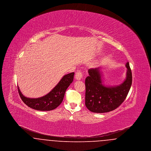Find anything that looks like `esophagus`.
I'll list each match as a JSON object with an SVG mask.
<instances>
[{
	"label": "esophagus",
	"instance_id": "34e87169",
	"mask_svg": "<svg viewBox=\"0 0 151 151\" xmlns=\"http://www.w3.org/2000/svg\"><path fill=\"white\" fill-rule=\"evenodd\" d=\"M83 73L82 72L80 71H78V72H76L75 73V78L76 80H81V79L83 78Z\"/></svg>",
	"mask_w": 151,
	"mask_h": 151
}]
</instances>
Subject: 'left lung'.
<instances>
[{
	"label": "left lung",
	"mask_w": 151,
	"mask_h": 151,
	"mask_svg": "<svg viewBox=\"0 0 151 151\" xmlns=\"http://www.w3.org/2000/svg\"><path fill=\"white\" fill-rule=\"evenodd\" d=\"M126 79L115 86H105L100 67L88 70L86 79V106L96 113L111 111L118 108L126 99L132 84V73L129 63L125 65Z\"/></svg>",
	"instance_id": "left-lung-1"
}]
</instances>
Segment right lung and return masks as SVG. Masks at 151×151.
Returning <instances> with one entry per match:
<instances>
[{"label": "right lung", "mask_w": 151, "mask_h": 151, "mask_svg": "<svg viewBox=\"0 0 151 151\" xmlns=\"http://www.w3.org/2000/svg\"><path fill=\"white\" fill-rule=\"evenodd\" d=\"M74 72L64 75L50 92L38 98H29L23 95L19 86L18 91L22 101L30 108L40 111H50L55 109L62 103L67 88L73 80Z\"/></svg>", "instance_id": "obj_1"}]
</instances>
